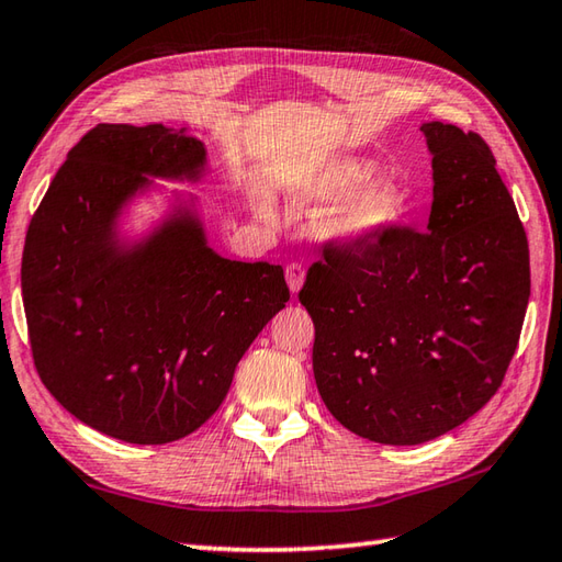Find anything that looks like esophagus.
<instances>
[{
    "instance_id": "34e87169",
    "label": "esophagus",
    "mask_w": 562,
    "mask_h": 562,
    "mask_svg": "<svg viewBox=\"0 0 562 562\" xmlns=\"http://www.w3.org/2000/svg\"><path fill=\"white\" fill-rule=\"evenodd\" d=\"M304 266L302 262H290L288 268H284V278H288V284L292 292H300L302 284H304Z\"/></svg>"
}]
</instances>
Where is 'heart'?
I'll list each match as a JSON object with an SVG mask.
<instances>
[{"label": "heart", "mask_w": 562, "mask_h": 562, "mask_svg": "<svg viewBox=\"0 0 562 562\" xmlns=\"http://www.w3.org/2000/svg\"><path fill=\"white\" fill-rule=\"evenodd\" d=\"M375 165L344 158L312 175L302 196L318 206H331L324 218V236L346 248L375 244L409 214L412 196L392 180H375Z\"/></svg>", "instance_id": "1"}]
</instances>
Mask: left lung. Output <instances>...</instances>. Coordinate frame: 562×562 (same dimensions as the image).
<instances>
[{
  "label": "left lung",
  "instance_id": "1",
  "mask_svg": "<svg viewBox=\"0 0 562 562\" xmlns=\"http://www.w3.org/2000/svg\"><path fill=\"white\" fill-rule=\"evenodd\" d=\"M422 131L434 156L426 231L326 244L300 292L326 409L384 446L431 441L494 397L531 294L529 240L487 143L441 121Z\"/></svg>",
  "mask_w": 562,
  "mask_h": 562
}]
</instances>
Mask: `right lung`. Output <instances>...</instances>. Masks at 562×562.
<instances>
[{
  "mask_svg": "<svg viewBox=\"0 0 562 562\" xmlns=\"http://www.w3.org/2000/svg\"><path fill=\"white\" fill-rule=\"evenodd\" d=\"M204 143L162 124H99L33 214L21 294L33 362L75 419L160 446L196 431L290 300L282 266L222 258L192 209L134 246L116 216L153 178L200 180Z\"/></svg>",
  "mask_w": 562,
  "mask_h": 562,
  "instance_id": "right-lung-1",
  "label": "right lung"
}]
</instances>
